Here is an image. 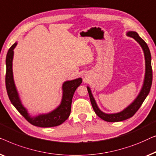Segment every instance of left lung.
I'll return each instance as SVG.
<instances>
[{"mask_svg": "<svg viewBox=\"0 0 156 156\" xmlns=\"http://www.w3.org/2000/svg\"><path fill=\"white\" fill-rule=\"evenodd\" d=\"M129 37L134 39L138 43L141 45V47L143 49L145 57V63H146V72H145V77L144 80V84L142 86V88L140 91V93L136 98L133 100V102L129 105L126 108H125L124 110L118 113L114 114H106L100 110L98 107L97 103L95 102V98H93V94L91 93V90L87 86V89L88 91L90 100L92 106L98 117L101 119L105 120L106 122H121L126 120L129 118L133 117L134 114L138 111V109L140 108L141 105L143 104L144 101L148 96L149 92H150L151 85H152L153 80V71L152 66H151V55L150 50L147 45V44L145 42L143 39H141L138 34L137 32L133 31H129L126 33Z\"/></svg>", "mask_w": 156, "mask_h": 156, "instance_id": "obj_1", "label": "left lung"}]
</instances>
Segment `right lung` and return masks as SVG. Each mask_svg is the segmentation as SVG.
I'll use <instances>...</instances> for the list:
<instances>
[{
    "label": "right lung",
    "instance_id": "obj_1",
    "mask_svg": "<svg viewBox=\"0 0 156 156\" xmlns=\"http://www.w3.org/2000/svg\"><path fill=\"white\" fill-rule=\"evenodd\" d=\"M17 42L11 46L6 56V74L5 86L9 99L17 110L29 122L30 124L39 127L56 126L64 122L71 114L72 98L76 90L82 83V78H78L75 80H68L62 85L63 95L59 106L47 114L39 115L37 117H31L25 107L22 104L19 94L15 87L12 73V59L14 51L13 50L17 46Z\"/></svg>",
    "mask_w": 156,
    "mask_h": 156
}]
</instances>
